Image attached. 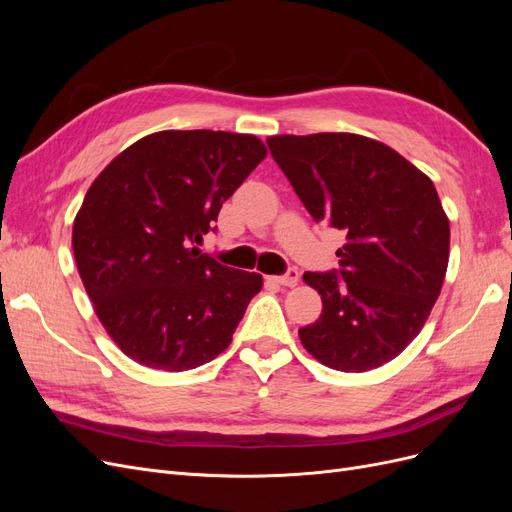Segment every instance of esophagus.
I'll return each mask as SVG.
<instances>
[{
  "label": "esophagus",
  "instance_id": "obj_1",
  "mask_svg": "<svg viewBox=\"0 0 512 512\" xmlns=\"http://www.w3.org/2000/svg\"><path fill=\"white\" fill-rule=\"evenodd\" d=\"M273 282L280 284V286H288V288L297 286L299 284V271L297 269H288L284 275H275Z\"/></svg>",
  "mask_w": 512,
  "mask_h": 512
}]
</instances>
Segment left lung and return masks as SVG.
Masks as SVG:
<instances>
[{
	"label": "left lung",
	"mask_w": 512,
	"mask_h": 512,
	"mask_svg": "<svg viewBox=\"0 0 512 512\" xmlns=\"http://www.w3.org/2000/svg\"><path fill=\"white\" fill-rule=\"evenodd\" d=\"M267 145L309 215L346 232L339 269L303 275L322 314L299 329L301 344L339 371L389 363L421 333L448 267L451 226L431 179L359 134H282Z\"/></svg>",
	"instance_id": "1"
}]
</instances>
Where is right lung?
Returning <instances> with one entry per match:
<instances>
[{
  "label": "right lung",
  "mask_w": 512,
  "mask_h": 512,
  "mask_svg": "<svg viewBox=\"0 0 512 512\" xmlns=\"http://www.w3.org/2000/svg\"><path fill=\"white\" fill-rule=\"evenodd\" d=\"M265 156L252 134L164 130L91 183L74 218V260L102 327L136 363L185 371L232 342L262 277L196 245Z\"/></svg>",
  "instance_id": "add662e5"
}]
</instances>
